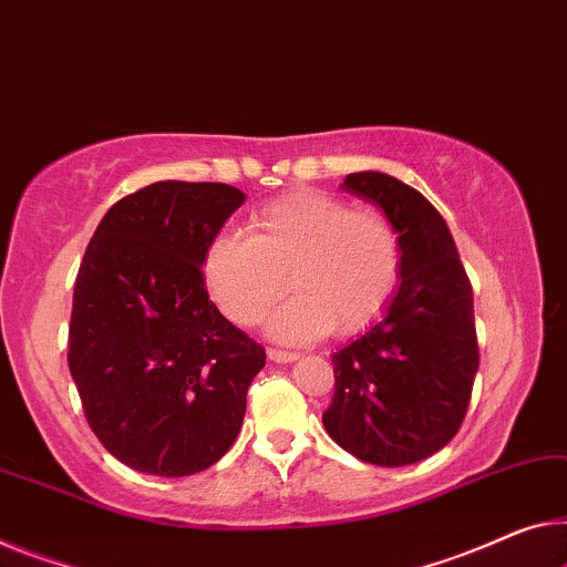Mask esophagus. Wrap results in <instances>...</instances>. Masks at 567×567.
<instances>
[{"label": "esophagus", "instance_id": "1", "mask_svg": "<svg viewBox=\"0 0 567 567\" xmlns=\"http://www.w3.org/2000/svg\"><path fill=\"white\" fill-rule=\"evenodd\" d=\"M268 357H271L274 362H281L284 364V362H293L299 354L289 352V350H268Z\"/></svg>", "mask_w": 567, "mask_h": 567}]
</instances>
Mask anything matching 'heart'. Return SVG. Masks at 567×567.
Returning <instances> with one entry per match:
<instances>
[{
    "mask_svg": "<svg viewBox=\"0 0 567 567\" xmlns=\"http://www.w3.org/2000/svg\"><path fill=\"white\" fill-rule=\"evenodd\" d=\"M248 230L217 233L203 256L207 291L235 324H258L284 293L286 274L299 293L268 321L284 342H309L332 327L362 332L398 291L403 248L378 210L324 189H296L260 205Z\"/></svg>",
    "mask_w": 567,
    "mask_h": 567,
    "instance_id": "heart-1",
    "label": "heart"
}]
</instances>
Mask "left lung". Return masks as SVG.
Wrapping results in <instances>:
<instances>
[{
  "instance_id": "8db88e82",
  "label": "left lung",
  "mask_w": 567,
  "mask_h": 567,
  "mask_svg": "<svg viewBox=\"0 0 567 567\" xmlns=\"http://www.w3.org/2000/svg\"><path fill=\"white\" fill-rule=\"evenodd\" d=\"M344 189L395 225L403 268L385 317L332 354L327 433L374 466H408L441 451L464 423L478 342L472 281L441 213L390 174H347Z\"/></svg>"
}]
</instances>
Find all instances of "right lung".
Returning <instances> with one entry per match:
<instances>
[{
    "mask_svg": "<svg viewBox=\"0 0 567 567\" xmlns=\"http://www.w3.org/2000/svg\"><path fill=\"white\" fill-rule=\"evenodd\" d=\"M243 199L223 182H154L85 248L68 368L91 431L136 472L197 474L238 439L266 350L217 311L203 256Z\"/></svg>",
    "mask_w": 567,
    "mask_h": 567,
    "instance_id": "right-lung-1",
    "label": "right lung"
}]
</instances>
